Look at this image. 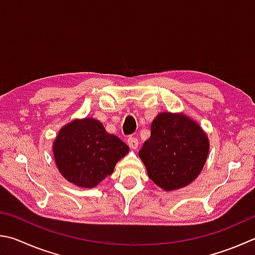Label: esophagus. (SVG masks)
<instances>
[{
    "instance_id": "34e87169",
    "label": "esophagus",
    "mask_w": 255,
    "mask_h": 255,
    "mask_svg": "<svg viewBox=\"0 0 255 255\" xmlns=\"http://www.w3.org/2000/svg\"><path fill=\"white\" fill-rule=\"evenodd\" d=\"M127 142L131 149H136V148L138 147V139L136 137H129Z\"/></svg>"
}]
</instances>
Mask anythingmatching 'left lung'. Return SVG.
<instances>
[{"label":"left lung","instance_id":"obj_1","mask_svg":"<svg viewBox=\"0 0 255 255\" xmlns=\"http://www.w3.org/2000/svg\"><path fill=\"white\" fill-rule=\"evenodd\" d=\"M210 143L202 128L184 115L159 114L139 157L149 178L165 191L192 183L204 166Z\"/></svg>","mask_w":255,"mask_h":255}]
</instances>
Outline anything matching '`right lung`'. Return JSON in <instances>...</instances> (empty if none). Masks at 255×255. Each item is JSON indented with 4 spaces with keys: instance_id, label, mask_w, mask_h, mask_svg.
Here are the masks:
<instances>
[{
    "instance_id": "obj_1",
    "label": "right lung",
    "mask_w": 255,
    "mask_h": 255,
    "mask_svg": "<svg viewBox=\"0 0 255 255\" xmlns=\"http://www.w3.org/2000/svg\"><path fill=\"white\" fill-rule=\"evenodd\" d=\"M128 151L126 143L108 133L94 118L75 120L64 126L53 145L60 173L68 182L87 188L112 175L117 161Z\"/></svg>"
}]
</instances>
